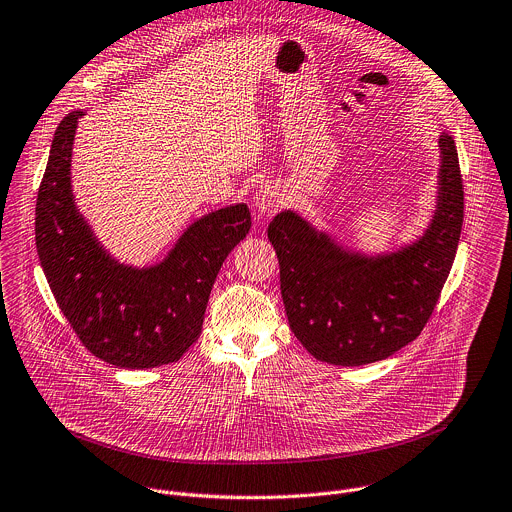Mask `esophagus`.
<instances>
[{"label": "esophagus", "instance_id": "34e87169", "mask_svg": "<svg viewBox=\"0 0 512 512\" xmlns=\"http://www.w3.org/2000/svg\"><path fill=\"white\" fill-rule=\"evenodd\" d=\"M285 205V197H283V191L279 189L277 183H271V181H265L259 185L257 193H255V207L269 215V213H275L279 211L281 207Z\"/></svg>", "mask_w": 512, "mask_h": 512}]
</instances>
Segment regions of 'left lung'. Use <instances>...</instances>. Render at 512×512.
Segmentation results:
<instances>
[{"mask_svg":"<svg viewBox=\"0 0 512 512\" xmlns=\"http://www.w3.org/2000/svg\"><path fill=\"white\" fill-rule=\"evenodd\" d=\"M439 199L427 233L383 257L341 249L293 211L279 213L267 237L279 259L289 327L319 361L359 367L415 341L451 273L465 213L455 139L443 133Z\"/></svg>","mask_w":512,"mask_h":512,"instance_id":"left-lung-1","label":"left lung"}]
</instances>
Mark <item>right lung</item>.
<instances>
[{
  "label": "right lung",
  "instance_id": "add662e5",
  "mask_svg": "<svg viewBox=\"0 0 512 512\" xmlns=\"http://www.w3.org/2000/svg\"><path fill=\"white\" fill-rule=\"evenodd\" d=\"M73 111L57 125L37 191L35 245L51 293L83 347L123 369L175 363L197 341L211 287L251 229L245 203L195 221L167 259L133 269L111 259L71 193Z\"/></svg>",
  "mask_w": 512,
  "mask_h": 512
}]
</instances>
